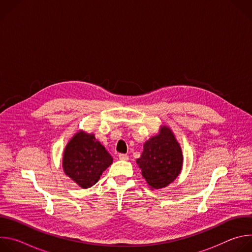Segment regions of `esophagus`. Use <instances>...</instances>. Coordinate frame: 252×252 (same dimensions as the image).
<instances>
[{"label": "esophagus", "mask_w": 252, "mask_h": 252, "mask_svg": "<svg viewBox=\"0 0 252 252\" xmlns=\"http://www.w3.org/2000/svg\"><path fill=\"white\" fill-rule=\"evenodd\" d=\"M119 158L122 160H127L128 159V156L125 155V154H120L119 155Z\"/></svg>", "instance_id": "obj_1"}]
</instances>
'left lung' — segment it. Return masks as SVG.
I'll use <instances>...</instances> for the list:
<instances>
[{"mask_svg":"<svg viewBox=\"0 0 252 252\" xmlns=\"http://www.w3.org/2000/svg\"><path fill=\"white\" fill-rule=\"evenodd\" d=\"M183 152L171 129L161 126L158 134L143 145V152L136 163L142 176L152 189L167 187L181 173L183 168Z\"/></svg>","mask_w":252,"mask_h":252,"instance_id":"obj_1","label":"left lung"}]
</instances>
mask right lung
I'll return each mask as SVG.
<instances>
[{"label":"right lung","instance_id":"1","mask_svg":"<svg viewBox=\"0 0 252 252\" xmlns=\"http://www.w3.org/2000/svg\"><path fill=\"white\" fill-rule=\"evenodd\" d=\"M112 163V156L95 139L94 134L83 130L70 138L63 157L64 173L83 189L95 185Z\"/></svg>","mask_w":252,"mask_h":252}]
</instances>
